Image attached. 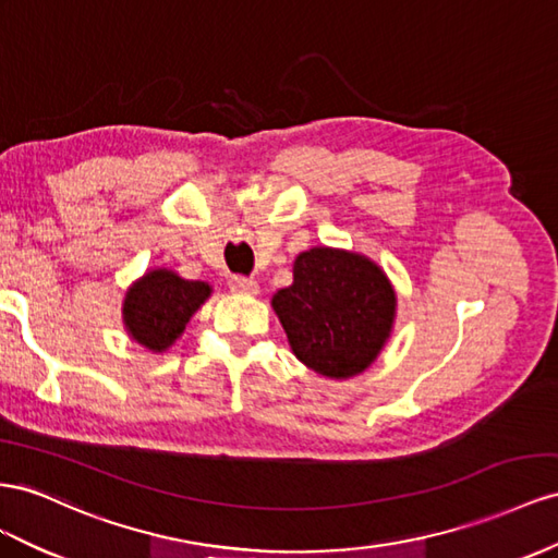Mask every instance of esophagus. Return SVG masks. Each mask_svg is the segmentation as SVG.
Instances as JSON below:
<instances>
[{"instance_id":"esophagus-1","label":"esophagus","mask_w":558,"mask_h":558,"mask_svg":"<svg viewBox=\"0 0 558 558\" xmlns=\"http://www.w3.org/2000/svg\"><path fill=\"white\" fill-rule=\"evenodd\" d=\"M230 291L234 293H242V295H255L258 293V281L251 279V277H232L230 279Z\"/></svg>"}]
</instances>
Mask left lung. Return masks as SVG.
Masks as SVG:
<instances>
[{
	"instance_id": "obj_1",
	"label": "left lung",
	"mask_w": 558,
	"mask_h": 558,
	"mask_svg": "<svg viewBox=\"0 0 558 558\" xmlns=\"http://www.w3.org/2000/svg\"><path fill=\"white\" fill-rule=\"evenodd\" d=\"M272 307L293 354L326 378L348 380L366 371L391 333L397 295L366 255L314 246L293 263V283Z\"/></svg>"
}]
</instances>
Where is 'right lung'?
<instances>
[{
	"mask_svg": "<svg viewBox=\"0 0 558 558\" xmlns=\"http://www.w3.org/2000/svg\"><path fill=\"white\" fill-rule=\"evenodd\" d=\"M208 295L206 281L183 279L171 269H149L126 291L124 326L149 352H167Z\"/></svg>",
	"mask_w": 558,
	"mask_h": 558,
	"instance_id": "right-lung-1",
	"label": "right lung"
}]
</instances>
